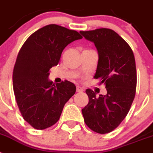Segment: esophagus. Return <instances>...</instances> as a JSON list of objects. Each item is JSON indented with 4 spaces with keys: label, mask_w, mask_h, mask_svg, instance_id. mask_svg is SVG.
<instances>
[{
    "label": "esophagus",
    "mask_w": 153,
    "mask_h": 153,
    "mask_svg": "<svg viewBox=\"0 0 153 153\" xmlns=\"http://www.w3.org/2000/svg\"><path fill=\"white\" fill-rule=\"evenodd\" d=\"M76 92L77 93H82V92H83V90L79 86H76Z\"/></svg>",
    "instance_id": "obj_1"
}]
</instances>
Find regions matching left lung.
<instances>
[{"mask_svg":"<svg viewBox=\"0 0 153 153\" xmlns=\"http://www.w3.org/2000/svg\"><path fill=\"white\" fill-rule=\"evenodd\" d=\"M97 47L99 60L95 79L106 86V95L86 90L88 104L82 109L84 122L93 131L105 134L115 129L129 113L136 89V61L126 42L114 30L100 28L79 31Z\"/></svg>","mask_w":153,"mask_h":153,"instance_id":"obj_1","label":"left lung"}]
</instances>
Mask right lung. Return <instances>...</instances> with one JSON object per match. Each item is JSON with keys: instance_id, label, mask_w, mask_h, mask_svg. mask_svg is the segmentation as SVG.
Instances as JSON below:
<instances>
[{"instance_id": "right-lung-1", "label": "right lung", "mask_w": 153, "mask_h": 153, "mask_svg": "<svg viewBox=\"0 0 153 153\" xmlns=\"http://www.w3.org/2000/svg\"><path fill=\"white\" fill-rule=\"evenodd\" d=\"M82 38L77 31L50 24L32 33L19 51L13 67V93L23 118L34 129L56 123L65 103L75 94L73 83L65 80L55 85L48 76L65 47Z\"/></svg>"}]
</instances>
